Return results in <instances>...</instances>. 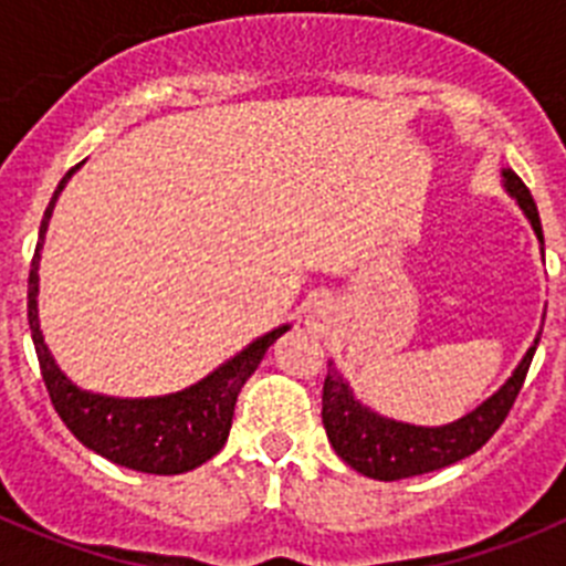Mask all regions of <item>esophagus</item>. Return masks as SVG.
<instances>
[{
    "label": "esophagus",
    "instance_id": "esophagus-1",
    "mask_svg": "<svg viewBox=\"0 0 566 566\" xmlns=\"http://www.w3.org/2000/svg\"><path fill=\"white\" fill-rule=\"evenodd\" d=\"M308 319H312L314 326H319L323 319H326V303H314L312 314H308Z\"/></svg>",
    "mask_w": 566,
    "mask_h": 566
}]
</instances>
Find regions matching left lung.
<instances>
[{"instance_id": "obj_1", "label": "left lung", "mask_w": 566, "mask_h": 566, "mask_svg": "<svg viewBox=\"0 0 566 566\" xmlns=\"http://www.w3.org/2000/svg\"><path fill=\"white\" fill-rule=\"evenodd\" d=\"M502 184L510 198H516L518 209L527 214L530 227L544 247L542 221H538V209L530 189L524 187V181L513 169H502ZM538 339H542V328H538L536 339L522 357V363L516 365V371L510 374L507 382L493 397L484 399L464 417L439 424V428H424V424H408L382 417L365 402H359L348 379L337 371V365L328 363L326 382H323V424H326L328 442L345 464H352L357 473L379 479V482L422 476L431 470L462 462L464 457L476 453L499 431V424L510 413L518 391H522Z\"/></svg>"}]
</instances>
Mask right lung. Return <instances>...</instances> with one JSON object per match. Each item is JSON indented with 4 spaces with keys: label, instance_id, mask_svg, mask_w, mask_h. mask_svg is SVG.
<instances>
[{
    "label": "right lung",
    "instance_id": "obj_1",
    "mask_svg": "<svg viewBox=\"0 0 566 566\" xmlns=\"http://www.w3.org/2000/svg\"><path fill=\"white\" fill-rule=\"evenodd\" d=\"M78 167H73L64 175L59 189L50 198L48 209H44L36 254H33L28 277V323L30 334H33V345H36L39 368H42V379L48 385L50 402H53L56 413L62 417V422L70 428V433L84 448L96 451L98 457L122 464V468L138 470V473H155V476L187 473V470H195L198 464L212 459L227 444L240 388L258 371L260 359L269 352V345L280 334H286L292 326L286 323V326L272 328V332L249 343L243 352H238L232 359L218 365L212 374H207V377L184 388V391L164 394V397L124 399L78 388L59 368L48 343H44L42 328H39L36 300L39 260H42L50 214L56 209L64 184L73 178Z\"/></svg>",
    "mask_w": 566,
    "mask_h": 566
}]
</instances>
